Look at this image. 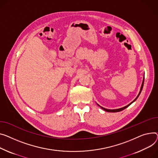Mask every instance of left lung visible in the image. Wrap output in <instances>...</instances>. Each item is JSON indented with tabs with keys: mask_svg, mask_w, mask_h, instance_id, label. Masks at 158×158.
<instances>
[{
	"mask_svg": "<svg viewBox=\"0 0 158 158\" xmlns=\"http://www.w3.org/2000/svg\"><path fill=\"white\" fill-rule=\"evenodd\" d=\"M144 74H145V73H144ZM143 82H144V76H143V81H142V86H141V88H140V89L139 93V94L137 95V97H136L135 98V99L133 101H132L131 103H130L128 105H127V106H124V107H121V108H119V109H106V108H104V107H103L100 106V105H98V103H97V104L98 105V106L101 109H102L103 110H104L105 111H106V112H120V111H121V110H123L125 109L126 108H127L128 107H129L132 103H133V102H134L136 99H137V98L139 97L140 94V93H141V91H142V88H143Z\"/></svg>",
	"mask_w": 158,
	"mask_h": 158,
	"instance_id": "1",
	"label": "left lung"
}]
</instances>
